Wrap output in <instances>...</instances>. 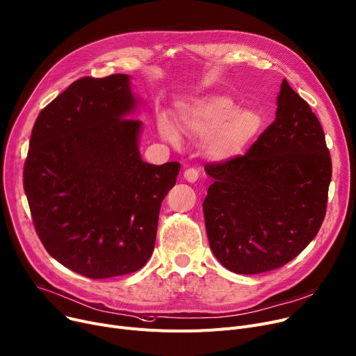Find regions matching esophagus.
I'll return each mask as SVG.
<instances>
[{"instance_id":"obj_1","label":"esophagus","mask_w":356,"mask_h":356,"mask_svg":"<svg viewBox=\"0 0 356 356\" xmlns=\"http://www.w3.org/2000/svg\"><path fill=\"white\" fill-rule=\"evenodd\" d=\"M183 176H184V179H186L188 183H195V181L199 179V170H197V169H193V168L186 169L184 173H183Z\"/></svg>"}]
</instances>
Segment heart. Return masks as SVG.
Returning a JSON list of instances; mask_svg holds the SVG:
<instances>
[{
    "label": "heart",
    "mask_w": 356,
    "mask_h": 356,
    "mask_svg": "<svg viewBox=\"0 0 356 356\" xmlns=\"http://www.w3.org/2000/svg\"><path fill=\"white\" fill-rule=\"evenodd\" d=\"M179 118L188 134L203 140L204 152L215 160H232L242 154L264 124L256 110L236 108L233 100L225 96H209L184 104ZM160 130L172 143H179V133L168 118L161 120Z\"/></svg>",
    "instance_id": "heart-1"
}]
</instances>
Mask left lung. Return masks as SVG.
<instances>
[{
	"label": "left lung",
	"mask_w": 356,
	"mask_h": 356,
	"mask_svg": "<svg viewBox=\"0 0 356 356\" xmlns=\"http://www.w3.org/2000/svg\"><path fill=\"white\" fill-rule=\"evenodd\" d=\"M204 170L213 179L203 202L209 245L230 272L279 269L319 232L332 160L318 117L286 79L275 122L245 154Z\"/></svg>",
	"instance_id": "obj_1"
}]
</instances>
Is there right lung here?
Instances as JSON below:
<instances>
[{"label":"right lung","mask_w":356,"mask_h":356,"mask_svg":"<svg viewBox=\"0 0 356 356\" xmlns=\"http://www.w3.org/2000/svg\"><path fill=\"white\" fill-rule=\"evenodd\" d=\"M129 76L81 77L38 114L24 163L33 223L57 262L90 279L136 272L150 259L177 161L145 163Z\"/></svg>","instance_id":"obj_1"}]
</instances>
